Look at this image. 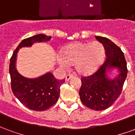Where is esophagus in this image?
<instances>
[{
    "mask_svg": "<svg viewBox=\"0 0 135 135\" xmlns=\"http://www.w3.org/2000/svg\"><path fill=\"white\" fill-rule=\"evenodd\" d=\"M71 77H72V76H71V75H70V74H68V75H66V76L65 80L67 82V81H69V79H70Z\"/></svg>",
    "mask_w": 135,
    "mask_h": 135,
    "instance_id": "esophagus-1",
    "label": "esophagus"
}]
</instances>
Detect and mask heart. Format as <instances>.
I'll return each mask as SVG.
<instances>
[{"mask_svg": "<svg viewBox=\"0 0 135 135\" xmlns=\"http://www.w3.org/2000/svg\"><path fill=\"white\" fill-rule=\"evenodd\" d=\"M57 58L59 66L68 69L74 66L76 73L89 76L95 73L103 64L105 58V49L100 42H74L66 45Z\"/></svg>", "mask_w": 135, "mask_h": 135, "instance_id": "b5f03b06", "label": "heart"}]
</instances>
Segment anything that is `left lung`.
Here are the masks:
<instances>
[{"mask_svg":"<svg viewBox=\"0 0 135 135\" xmlns=\"http://www.w3.org/2000/svg\"><path fill=\"white\" fill-rule=\"evenodd\" d=\"M104 45L106 61L95 73L83 77L79 95L83 104L93 110H103L110 107L122 93L127 76L124 55L109 39L97 36ZM117 73L113 75V71Z\"/></svg>","mask_w":135,"mask_h":135,"instance_id":"8db88e82","label":"left lung"}]
</instances>
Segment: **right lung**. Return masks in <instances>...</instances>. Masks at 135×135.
I'll use <instances>...</instances> for the list:
<instances>
[{
    "instance_id": "add662e5",
    "label": "right lung",
    "mask_w": 135,
    "mask_h": 135,
    "mask_svg": "<svg viewBox=\"0 0 135 135\" xmlns=\"http://www.w3.org/2000/svg\"><path fill=\"white\" fill-rule=\"evenodd\" d=\"M50 39V36L38 34L23 40L10 60L9 73L12 92L22 104L35 111L47 110L56 103L60 95V87L65 80H58L50 71L36 78L22 76L16 69L17 53L22 47H31L35 42H46Z\"/></svg>"
}]
</instances>
